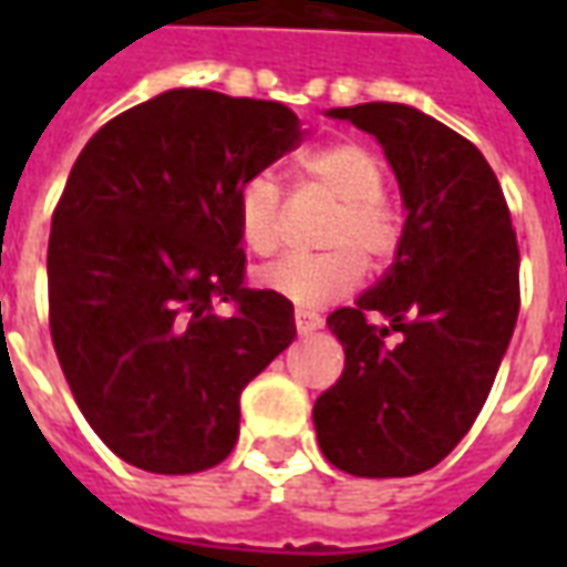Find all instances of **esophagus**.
Returning a JSON list of instances; mask_svg holds the SVG:
<instances>
[{
  "mask_svg": "<svg viewBox=\"0 0 567 567\" xmlns=\"http://www.w3.org/2000/svg\"><path fill=\"white\" fill-rule=\"evenodd\" d=\"M295 324H297V333H300V337H307V333L319 331L321 319H319V316H312V312H303V309H297Z\"/></svg>",
  "mask_w": 567,
  "mask_h": 567,
  "instance_id": "34e87169",
  "label": "esophagus"
}]
</instances>
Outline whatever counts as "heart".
<instances>
[{
    "mask_svg": "<svg viewBox=\"0 0 567 567\" xmlns=\"http://www.w3.org/2000/svg\"><path fill=\"white\" fill-rule=\"evenodd\" d=\"M297 173L337 199L324 227L321 251L312 258H285L258 270V285L300 309H319L352 295L364 279V260L385 267L404 243V215L385 197V166L377 151L358 140H333L297 154ZM239 243L270 258L282 243V197L270 175H251L236 190Z\"/></svg>",
    "mask_w": 567,
    "mask_h": 567,
    "instance_id": "b5f03b06",
    "label": "heart"
}]
</instances>
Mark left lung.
<instances>
[{"label":"left lung","mask_w":567,"mask_h":567,"mask_svg":"<svg viewBox=\"0 0 567 567\" xmlns=\"http://www.w3.org/2000/svg\"><path fill=\"white\" fill-rule=\"evenodd\" d=\"M331 117L380 140L406 221L389 272L328 316L346 368L312 422L346 474L413 476L458 446L492 392L519 316L516 230L486 157L446 124L401 103ZM370 311L390 324L370 326Z\"/></svg>","instance_id":"1"}]
</instances>
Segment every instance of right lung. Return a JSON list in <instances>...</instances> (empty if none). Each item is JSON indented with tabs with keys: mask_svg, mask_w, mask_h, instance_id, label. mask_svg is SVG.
<instances>
[{
	"mask_svg": "<svg viewBox=\"0 0 567 567\" xmlns=\"http://www.w3.org/2000/svg\"><path fill=\"white\" fill-rule=\"evenodd\" d=\"M272 100L178 87L93 136L48 239V321L75 404L151 474H199L239 437V394L295 340V307L246 288L236 190L297 148Z\"/></svg>",
	"mask_w": 567,
	"mask_h": 567,
	"instance_id": "add662e5",
	"label": "right lung"
}]
</instances>
